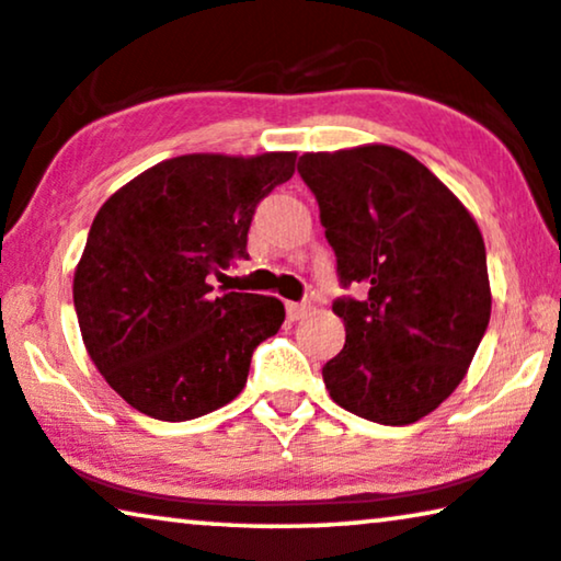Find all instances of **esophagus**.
<instances>
[{
	"label": "esophagus",
	"mask_w": 561,
	"mask_h": 561,
	"mask_svg": "<svg viewBox=\"0 0 561 561\" xmlns=\"http://www.w3.org/2000/svg\"><path fill=\"white\" fill-rule=\"evenodd\" d=\"M307 312H310V305H305V302H287V318L291 322L307 318Z\"/></svg>",
	"instance_id": "obj_1"
}]
</instances>
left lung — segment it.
<instances>
[{
  "mask_svg": "<svg viewBox=\"0 0 561 561\" xmlns=\"http://www.w3.org/2000/svg\"><path fill=\"white\" fill-rule=\"evenodd\" d=\"M297 172L320 205L343 287L345 345L322 366L330 399L368 422H420L468 374L491 320L476 218L404 149L307 152Z\"/></svg>",
  "mask_w": 561,
  "mask_h": 561,
  "instance_id": "1",
  "label": "left lung"
}]
</instances>
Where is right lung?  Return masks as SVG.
I'll use <instances>...</instances> for the list:
<instances>
[{
  "mask_svg": "<svg viewBox=\"0 0 561 561\" xmlns=\"http://www.w3.org/2000/svg\"><path fill=\"white\" fill-rule=\"evenodd\" d=\"M295 152L183 154L119 187L93 218L76 266L85 351L137 412L185 422L247 386L251 353L277 335V297L226 291L210 277L249 259L256 205L295 175Z\"/></svg>",
  "mask_w": 561,
  "mask_h": 561,
  "instance_id": "1",
  "label": "right lung"
}]
</instances>
